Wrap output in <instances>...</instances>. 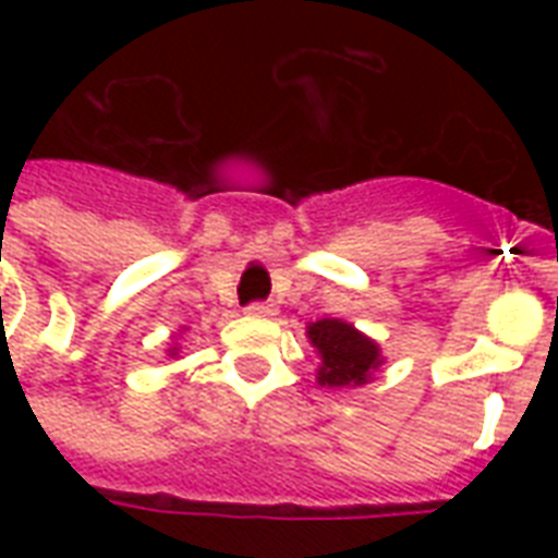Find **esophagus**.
<instances>
[{
  "mask_svg": "<svg viewBox=\"0 0 558 558\" xmlns=\"http://www.w3.org/2000/svg\"><path fill=\"white\" fill-rule=\"evenodd\" d=\"M248 315H254V318H271V315H278V306L275 304H252L248 310H245Z\"/></svg>",
  "mask_w": 558,
  "mask_h": 558,
  "instance_id": "34e87169",
  "label": "esophagus"
}]
</instances>
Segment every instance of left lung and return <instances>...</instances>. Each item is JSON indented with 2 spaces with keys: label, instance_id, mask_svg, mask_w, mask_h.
<instances>
[{
  "label": "left lung",
  "instance_id": "left-lung-1",
  "mask_svg": "<svg viewBox=\"0 0 558 558\" xmlns=\"http://www.w3.org/2000/svg\"><path fill=\"white\" fill-rule=\"evenodd\" d=\"M306 339L315 348L322 365L315 371V381L322 388H359L373 379L385 356L379 344L341 318H322L306 324Z\"/></svg>",
  "mask_w": 558,
  "mask_h": 558
}]
</instances>
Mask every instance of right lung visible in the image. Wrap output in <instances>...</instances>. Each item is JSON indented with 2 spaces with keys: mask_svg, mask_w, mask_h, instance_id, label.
Here are the masks:
<instances>
[{
  "mask_svg": "<svg viewBox=\"0 0 558 558\" xmlns=\"http://www.w3.org/2000/svg\"><path fill=\"white\" fill-rule=\"evenodd\" d=\"M185 330H187V327H182V330H179L177 336H173V341H170V344H168V350H165V353H168L170 359L179 356V336H182V332H185Z\"/></svg>",
  "mask_w": 558,
  "mask_h": 558,
  "instance_id": "1",
  "label": "right lung"
}]
</instances>
